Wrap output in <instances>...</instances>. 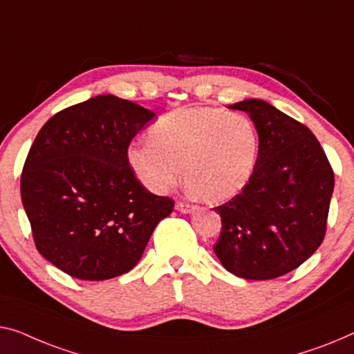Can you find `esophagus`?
I'll return each instance as SVG.
<instances>
[{
  "mask_svg": "<svg viewBox=\"0 0 354 354\" xmlns=\"http://www.w3.org/2000/svg\"><path fill=\"white\" fill-rule=\"evenodd\" d=\"M176 209L181 211V213H189V211L194 209V207H192L191 203H187V202H178L176 203Z\"/></svg>",
  "mask_w": 354,
  "mask_h": 354,
  "instance_id": "esophagus-1",
  "label": "esophagus"
}]
</instances>
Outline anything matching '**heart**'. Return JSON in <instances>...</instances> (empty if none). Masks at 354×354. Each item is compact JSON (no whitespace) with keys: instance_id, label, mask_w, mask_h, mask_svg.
<instances>
[{"instance_id":"heart-1","label":"heart","mask_w":354,"mask_h":354,"mask_svg":"<svg viewBox=\"0 0 354 354\" xmlns=\"http://www.w3.org/2000/svg\"><path fill=\"white\" fill-rule=\"evenodd\" d=\"M259 156V131L251 118L221 108L171 111L151 129V141L127 149V163L146 189L170 191L186 168L189 187L211 203L243 189Z\"/></svg>"}]
</instances>
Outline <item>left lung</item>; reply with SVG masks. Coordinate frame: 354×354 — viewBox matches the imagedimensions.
Returning <instances> with one entry per match:
<instances>
[{"mask_svg":"<svg viewBox=\"0 0 354 354\" xmlns=\"http://www.w3.org/2000/svg\"><path fill=\"white\" fill-rule=\"evenodd\" d=\"M230 108L256 124L259 156L241 192L214 208L223 227L213 250L236 277L273 279L302 266L323 243L334 170L299 120L256 98Z\"/></svg>","mask_w":354,"mask_h":354,"instance_id":"obj_1","label":"left lung"}]
</instances>
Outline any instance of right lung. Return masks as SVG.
Listing matches in <instances>:
<instances>
[{"instance_id": "1", "label": "right lung", "mask_w": 354, "mask_h": 354, "mask_svg": "<svg viewBox=\"0 0 354 354\" xmlns=\"http://www.w3.org/2000/svg\"><path fill=\"white\" fill-rule=\"evenodd\" d=\"M154 113L114 95L47 120L24 163L20 194L42 257L70 277L102 281L130 272L173 211L131 173L127 149Z\"/></svg>"}]
</instances>
